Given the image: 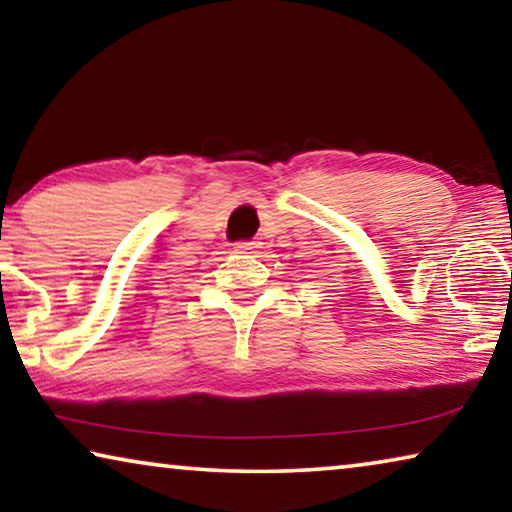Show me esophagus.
Listing matches in <instances>:
<instances>
[{
  "label": "esophagus",
  "instance_id": "34e87169",
  "mask_svg": "<svg viewBox=\"0 0 512 512\" xmlns=\"http://www.w3.org/2000/svg\"><path fill=\"white\" fill-rule=\"evenodd\" d=\"M236 253H255V250L259 248L257 241H239L236 243Z\"/></svg>",
  "mask_w": 512,
  "mask_h": 512
}]
</instances>
